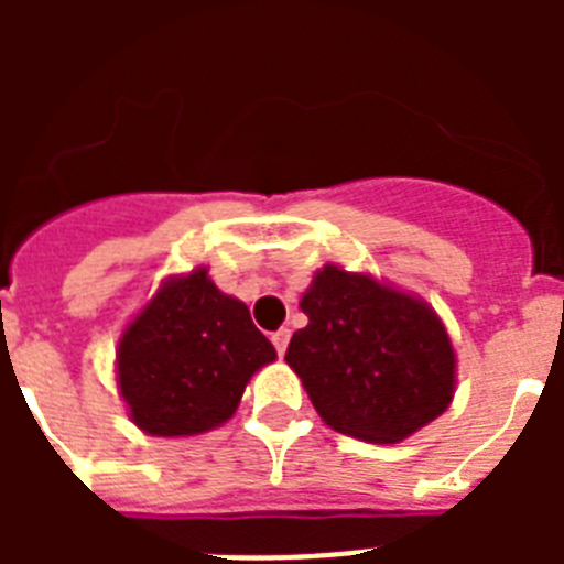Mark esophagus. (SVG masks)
Instances as JSON below:
<instances>
[{
    "mask_svg": "<svg viewBox=\"0 0 564 564\" xmlns=\"http://www.w3.org/2000/svg\"><path fill=\"white\" fill-rule=\"evenodd\" d=\"M271 341H273V347H276V352L279 356H285V350H288V341H291V330H288V327H282V330H276L271 336Z\"/></svg>",
    "mask_w": 564,
    "mask_h": 564,
    "instance_id": "obj_1",
    "label": "esophagus"
}]
</instances>
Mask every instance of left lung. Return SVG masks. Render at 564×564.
I'll list each match as a JSON object with an SVG mask.
<instances>
[{
  "label": "left lung",
  "mask_w": 564,
  "mask_h": 564,
  "mask_svg": "<svg viewBox=\"0 0 564 564\" xmlns=\"http://www.w3.org/2000/svg\"><path fill=\"white\" fill-rule=\"evenodd\" d=\"M302 311L307 327L293 333L285 361L336 432L398 443L452 403L455 350L423 302L325 265L302 296Z\"/></svg>",
  "instance_id": "left-lung-1"
}]
</instances>
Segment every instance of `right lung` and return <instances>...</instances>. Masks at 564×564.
Segmentation results:
<instances>
[{
  "label": "right lung",
  "mask_w": 564,
  "mask_h": 564,
  "mask_svg": "<svg viewBox=\"0 0 564 564\" xmlns=\"http://www.w3.org/2000/svg\"><path fill=\"white\" fill-rule=\"evenodd\" d=\"M273 358L248 307L197 268L166 282L123 330L118 383L143 432L200 435L234 415L248 378Z\"/></svg>",
  "instance_id": "right-lung-1"
}]
</instances>
